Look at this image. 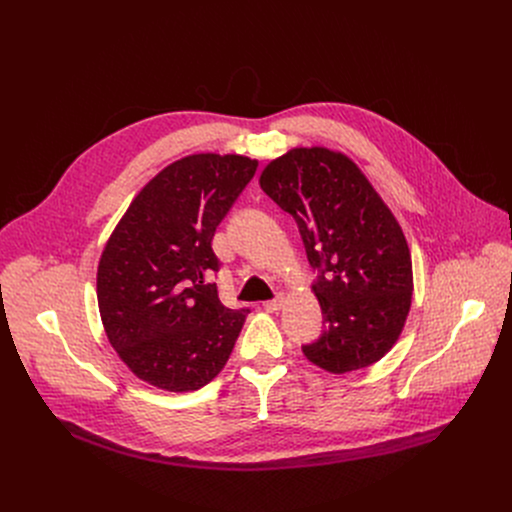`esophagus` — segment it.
I'll list each match as a JSON object with an SVG mask.
<instances>
[{"instance_id": "obj_1", "label": "esophagus", "mask_w": 512, "mask_h": 512, "mask_svg": "<svg viewBox=\"0 0 512 512\" xmlns=\"http://www.w3.org/2000/svg\"><path fill=\"white\" fill-rule=\"evenodd\" d=\"M281 306H283V298H275V300H269L263 304V308L267 312H277V310H281Z\"/></svg>"}]
</instances>
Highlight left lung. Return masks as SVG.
Returning a JSON list of instances; mask_svg holds the SVG:
<instances>
[{"instance_id": "1", "label": "left lung", "mask_w": 512, "mask_h": 512, "mask_svg": "<svg viewBox=\"0 0 512 512\" xmlns=\"http://www.w3.org/2000/svg\"><path fill=\"white\" fill-rule=\"evenodd\" d=\"M263 192L298 223L326 330L302 346L342 375L371 367L397 342L413 296L411 253L391 208L344 154L294 148L261 172Z\"/></svg>"}]
</instances>
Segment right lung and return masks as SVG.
I'll use <instances>...</instances> for the list:
<instances>
[{
	"mask_svg": "<svg viewBox=\"0 0 512 512\" xmlns=\"http://www.w3.org/2000/svg\"><path fill=\"white\" fill-rule=\"evenodd\" d=\"M257 160L192 154L166 166L131 200L97 269L105 334L129 371L158 389L210 383L233 352L249 310H231L206 283L212 237Z\"/></svg>",
	"mask_w": 512,
	"mask_h": 512,
	"instance_id": "obj_1",
	"label": "right lung"
}]
</instances>
